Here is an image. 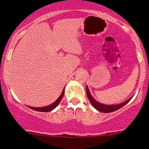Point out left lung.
Segmentation results:
<instances>
[{
  "label": "left lung",
  "instance_id": "left-lung-1",
  "mask_svg": "<svg viewBox=\"0 0 149 149\" xmlns=\"http://www.w3.org/2000/svg\"><path fill=\"white\" fill-rule=\"evenodd\" d=\"M86 94H87V97H88V100H89L91 104L93 105V107H94L96 109L100 111V112H105V113H109V112H114V111L118 110V109H119L120 108L123 107L124 106V105H125L126 104L128 103L129 102H130V100L132 99L131 97V98L126 100V101L124 102L121 104H116V105H107V104H101L98 102L97 101H96V100L93 98L92 96L91 95L89 90H88V87L87 86H86Z\"/></svg>",
  "mask_w": 149,
  "mask_h": 149
}]
</instances>
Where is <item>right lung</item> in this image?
Instances as JSON below:
<instances>
[{
    "mask_svg": "<svg viewBox=\"0 0 149 149\" xmlns=\"http://www.w3.org/2000/svg\"><path fill=\"white\" fill-rule=\"evenodd\" d=\"M63 95H64V89H63V91L62 94H61V96L58 97V100H57L55 102H53L52 104H51L48 105V106L43 107H30V106H28V107L30 108V109H33V110L39 111V112H49V111H51V110H52V109H55V108L56 107L58 104H59L60 102H61V100H62Z\"/></svg>",
    "mask_w": 149,
    "mask_h": 149,
    "instance_id": "right-lung-1",
    "label": "right lung"
}]
</instances>
